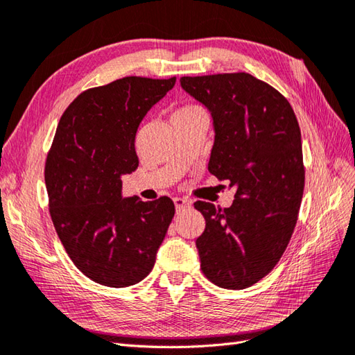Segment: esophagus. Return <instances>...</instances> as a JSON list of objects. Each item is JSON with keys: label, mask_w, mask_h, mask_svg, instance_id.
Returning <instances> with one entry per match:
<instances>
[{"label": "esophagus", "mask_w": 355, "mask_h": 355, "mask_svg": "<svg viewBox=\"0 0 355 355\" xmlns=\"http://www.w3.org/2000/svg\"><path fill=\"white\" fill-rule=\"evenodd\" d=\"M173 202H175V207H176L178 212H180L185 208H190V205H191L190 200H187L184 198H175V199H173Z\"/></svg>", "instance_id": "34e87169"}]
</instances>
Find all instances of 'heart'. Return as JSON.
I'll return each instance as SVG.
<instances>
[{"label":"heart","instance_id":"heart-1","mask_svg":"<svg viewBox=\"0 0 355 355\" xmlns=\"http://www.w3.org/2000/svg\"><path fill=\"white\" fill-rule=\"evenodd\" d=\"M203 109L200 106H196V105H185L182 107H179L178 111L175 112V115H173V118L176 116H188V115H193V114H198V112H202Z\"/></svg>","mask_w":355,"mask_h":355}]
</instances>
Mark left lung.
I'll list each match as a JSON object with an SVG mask.
<instances>
[{
	"label": "left lung",
	"mask_w": 355,
	"mask_h": 355,
	"mask_svg": "<svg viewBox=\"0 0 355 355\" xmlns=\"http://www.w3.org/2000/svg\"><path fill=\"white\" fill-rule=\"evenodd\" d=\"M180 86L211 112L209 173L237 188L230 208L194 203L207 222L196 240L200 269L222 288L250 287L277 266L296 226L301 129L287 98L248 73L182 77Z\"/></svg>",
	"instance_id": "obj_1"
}]
</instances>
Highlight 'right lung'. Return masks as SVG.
<instances>
[{"instance_id":"obj_1","label":"right lung","mask_w":355,"mask_h":355,"mask_svg":"<svg viewBox=\"0 0 355 355\" xmlns=\"http://www.w3.org/2000/svg\"><path fill=\"white\" fill-rule=\"evenodd\" d=\"M175 83L132 76L88 89L58 124L45 162L50 216L77 269L101 286L143 281L175 216L165 196H121V178L138 167L139 123Z\"/></svg>"}]
</instances>
